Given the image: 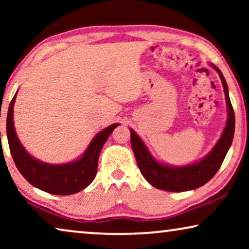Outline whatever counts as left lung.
I'll return each mask as SVG.
<instances>
[{"instance_id": "8db88e82", "label": "left lung", "mask_w": 249, "mask_h": 249, "mask_svg": "<svg viewBox=\"0 0 249 249\" xmlns=\"http://www.w3.org/2000/svg\"><path fill=\"white\" fill-rule=\"evenodd\" d=\"M211 66L216 70L222 81L228 105V120L220 139L205 158L185 166L162 164L153 158L141 137L130 129L131 147L138 168L144 178L155 188L166 192H187L205 185L215 176L229 151L234 134V112L230 102L227 81L222 72L214 64Z\"/></svg>"}]
</instances>
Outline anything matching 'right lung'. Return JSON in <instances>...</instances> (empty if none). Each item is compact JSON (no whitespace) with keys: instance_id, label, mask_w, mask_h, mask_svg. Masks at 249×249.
<instances>
[{"instance_id":"right-lung-1","label":"right lung","mask_w":249,"mask_h":249,"mask_svg":"<svg viewBox=\"0 0 249 249\" xmlns=\"http://www.w3.org/2000/svg\"><path fill=\"white\" fill-rule=\"evenodd\" d=\"M13 96L6 118V136L12 159L27 181L36 188L53 195H71L86 188L97 172L101 149L119 124L108 125L95 136L80 159L66 164H49L36 160L23 148L13 124Z\"/></svg>"}]
</instances>
